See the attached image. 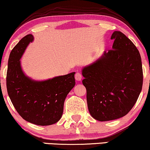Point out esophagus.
I'll return each mask as SVG.
<instances>
[{"instance_id": "1", "label": "esophagus", "mask_w": 150, "mask_h": 150, "mask_svg": "<svg viewBox=\"0 0 150 150\" xmlns=\"http://www.w3.org/2000/svg\"><path fill=\"white\" fill-rule=\"evenodd\" d=\"M75 78L77 81H80L81 80V79H82V75H81V74L80 73H75Z\"/></svg>"}]
</instances>
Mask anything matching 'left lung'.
Masks as SVG:
<instances>
[{
  "label": "left lung",
  "mask_w": 150,
  "mask_h": 150,
  "mask_svg": "<svg viewBox=\"0 0 150 150\" xmlns=\"http://www.w3.org/2000/svg\"><path fill=\"white\" fill-rule=\"evenodd\" d=\"M111 39H114L112 49L82 70L88 111L99 121L127 114L143 86L141 57L136 45L119 31H115Z\"/></svg>",
  "instance_id": "8db88e82"
}]
</instances>
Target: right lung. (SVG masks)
Returning <instances> with one entry per match:
<instances>
[{
  "label": "right lung",
  "mask_w": 150,
  "mask_h": 150,
  "mask_svg": "<svg viewBox=\"0 0 150 150\" xmlns=\"http://www.w3.org/2000/svg\"><path fill=\"white\" fill-rule=\"evenodd\" d=\"M33 39L32 35L25 36L10 52L7 90L12 105L25 120L37 125H50L61 118L64 100L75 84V73L43 81L26 77L19 60Z\"/></svg>",
  "instance_id": "right-lung-1"
}]
</instances>
